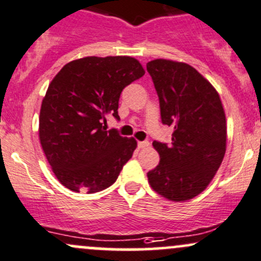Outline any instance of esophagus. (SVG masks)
Masks as SVG:
<instances>
[{
  "mask_svg": "<svg viewBox=\"0 0 261 261\" xmlns=\"http://www.w3.org/2000/svg\"><path fill=\"white\" fill-rule=\"evenodd\" d=\"M139 149H146V147L150 146V142L147 140H144V141H139L138 144Z\"/></svg>",
  "mask_w": 261,
  "mask_h": 261,
  "instance_id": "1",
  "label": "esophagus"
}]
</instances>
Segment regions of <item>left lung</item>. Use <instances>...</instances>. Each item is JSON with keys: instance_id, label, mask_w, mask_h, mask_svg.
Listing matches in <instances>:
<instances>
[{"instance_id": "1", "label": "left lung", "mask_w": 261, "mask_h": 261, "mask_svg": "<svg viewBox=\"0 0 261 261\" xmlns=\"http://www.w3.org/2000/svg\"><path fill=\"white\" fill-rule=\"evenodd\" d=\"M159 96L161 122L172 126L170 144L153 141L160 163L147 172L150 185L172 201L206 189L226 150V120L220 96L190 65L170 60L147 62Z\"/></svg>"}]
</instances>
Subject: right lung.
<instances>
[{
	"mask_svg": "<svg viewBox=\"0 0 261 261\" xmlns=\"http://www.w3.org/2000/svg\"><path fill=\"white\" fill-rule=\"evenodd\" d=\"M144 75L133 57L92 56L68 62L55 76L41 105L38 134L62 185L92 194L116 181L138 142L102 125L108 115L120 120L122 90Z\"/></svg>",
	"mask_w": 261,
	"mask_h": 261,
	"instance_id": "add662e5",
	"label": "right lung"
}]
</instances>
